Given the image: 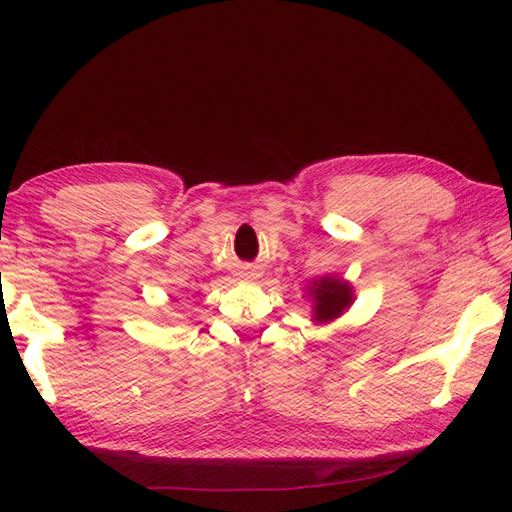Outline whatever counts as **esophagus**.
<instances>
[{
    "label": "esophagus",
    "instance_id": "34e87169",
    "mask_svg": "<svg viewBox=\"0 0 512 512\" xmlns=\"http://www.w3.org/2000/svg\"><path fill=\"white\" fill-rule=\"evenodd\" d=\"M254 275H256V273H252V277H254Z\"/></svg>",
    "mask_w": 512,
    "mask_h": 512
}]
</instances>
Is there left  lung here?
<instances>
[{
	"label": "left lung",
	"mask_w": 512,
	"mask_h": 512,
	"mask_svg": "<svg viewBox=\"0 0 512 512\" xmlns=\"http://www.w3.org/2000/svg\"><path fill=\"white\" fill-rule=\"evenodd\" d=\"M309 292L314 297V318L318 322L337 318L352 303L350 286L342 280H335V277H322V280L314 282Z\"/></svg>",
	"instance_id": "1"
}]
</instances>
